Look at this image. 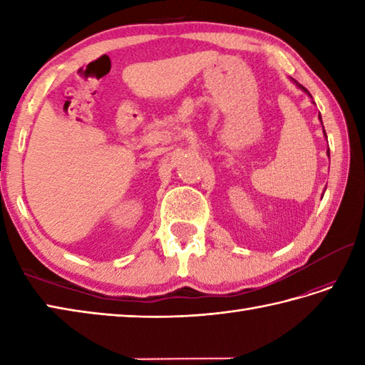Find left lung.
Segmentation results:
<instances>
[{
    "label": "left lung",
    "mask_w": 365,
    "mask_h": 365,
    "mask_svg": "<svg viewBox=\"0 0 365 365\" xmlns=\"http://www.w3.org/2000/svg\"><path fill=\"white\" fill-rule=\"evenodd\" d=\"M292 81H293L294 84H297V86H298V88H299V89H301L302 92H306V94H307L309 97H311V98H312V96H311V92H309V91H307V89H306L304 86H301V84H299V83H298L297 80H293V78H292ZM312 103H315V102H312ZM319 119H320V122H322V115H320V114H319ZM322 125H323V122H322ZM323 133H324V138H327V131H324V127H323ZM328 155H329V149H328ZM322 196H323V195H322Z\"/></svg>",
    "instance_id": "obj_1"
}]
</instances>
